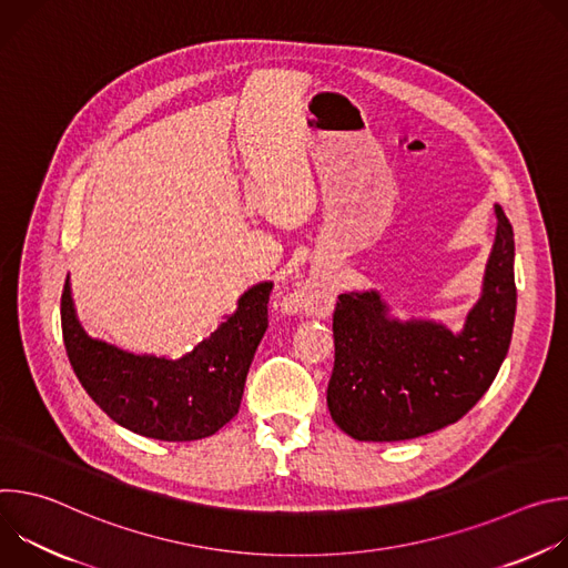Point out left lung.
Instances as JSON below:
<instances>
[{
    "label": "left lung",
    "instance_id": "obj_1",
    "mask_svg": "<svg viewBox=\"0 0 568 568\" xmlns=\"http://www.w3.org/2000/svg\"><path fill=\"white\" fill-rule=\"evenodd\" d=\"M497 235L483 290L460 333L436 321H399L379 292L339 294L328 409L355 440L393 443L460 420L495 382L513 339L515 233L497 204Z\"/></svg>",
    "mask_w": 568,
    "mask_h": 568
}]
</instances>
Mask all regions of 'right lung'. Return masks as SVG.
Listing matches in <instances>:
<instances>
[{"label":"right lung","instance_id":"1","mask_svg":"<svg viewBox=\"0 0 568 568\" xmlns=\"http://www.w3.org/2000/svg\"><path fill=\"white\" fill-rule=\"evenodd\" d=\"M270 292V281L250 287L209 339L169 359L92 339L78 323L67 276L60 301L67 357L78 382L116 425L154 440H200L240 409L254 353L267 331Z\"/></svg>","mask_w":568,"mask_h":568}]
</instances>
